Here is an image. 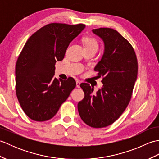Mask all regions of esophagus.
Masks as SVG:
<instances>
[{"mask_svg": "<svg viewBox=\"0 0 159 159\" xmlns=\"http://www.w3.org/2000/svg\"><path fill=\"white\" fill-rule=\"evenodd\" d=\"M80 82L79 81V80H76V87H80Z\"/></svg>", "mask_w": 159, "mask_h": 159, "instance_id": "34e87169", "label": "esophagus"}]
</instances>
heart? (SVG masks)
<instances>
[{
  "label": "heart",
  "mask_w": 159,
  "mask_h": 159,
  "mask_svg": "<svg viewBox=\"0 0 159 159\" xmlns=\"http://www.w3.org/2000/svg\"><path fill=\"white\" fill-rule=\"evenodd\" d=\"M84 44L85 48H93L98 50V43L97 40L93 38H87L84 39Z\"/></svg>",
  "instance_id": "b5f03b06"
}]
</instances>
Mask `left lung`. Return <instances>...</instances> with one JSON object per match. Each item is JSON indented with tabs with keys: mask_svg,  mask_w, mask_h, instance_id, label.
I'll list each match as a JSON object with an SVG mask.
<instances>
[{
	"mask_svg": "<svg viewBox=\"0 0 159 159\" xmlns=\"http://www.w3.org/2000/svg\"><path fill=\"white\" fill-rule=\"evenodd\" d=\"M104 45L102 59L94 70L102 76L103 85L96 93L88 83L80 85L85 93L78 104L82 120L93 128H104L115 122L129 103L137 78L138 64L130 43L116 30L93 29Z\"/></svg>",
	"mask_w": 159,
	"mask_h": 159,
	"instance_id": "obj_1",
	"label": "left lung"
}]
</instances>
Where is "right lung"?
<instances>
[{
  "instance_id": "add662e5",
  "label": "right lung",
  "mask_w": 159,
  "mask_h": 159,
  "mask_svg": "<svg viewBox=\"0 0 159 159\" xmlns=\"http://www.w3.org/2000/svg\"><path fill=\"white\" fill-rule=\"evenodd\" d=\"M85 27L83 24H49L33 33L23 47L16 66V91L22 110L31 120L51 119L76 87L72 77L54 78L55 66Z\"/></svg>"
}]
</instances>
